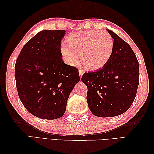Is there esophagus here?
<instances>
[{
    "mask_svg": "<svg viewBox=\"0 0 154 154\" xmlns=\"http://www.w3.org/2000/svg\"><path fill=\"white\" fill-rule=\"evenodd\" d=\"M79 76H80V77H82V75L84 74L85 71L83 69H79Z\"/></svg>",
    "mask_w": 154,
    "mask_h": 154,
    "instance_id": "34e87169",
    "label": "esophagus"
}]
</instances>
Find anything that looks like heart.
<instances>
[{
  "mask_svg": "<svg viewBox=\"0 0 154 154\" xmlns=\"http://www.w3.org/2000/svg\"><path fill=\"white\" fill-rule=\"evenodd\" d=\"M114 48V40L108 32L89 30L69 35L61 45V52L69 65H76L81 55L85 67L97 70L109 61Z\"/></svg>",
  "mask_w": 154,
  "mask_h": 154,
  "instance_id": "1",
  "label": "heart"
}]
</instances>
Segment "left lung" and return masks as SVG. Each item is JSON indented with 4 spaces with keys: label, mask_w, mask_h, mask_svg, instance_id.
Segmentation results:
<instances>
[{
    "label": "left lung",
    "mask_w": 154,
    "mask_h": 154,
    "mask_svg": "<svg viewBox=\"0 0 154 154\" xmlns=\"http://www.w3.org/2000/svg\"><path fill=\"white\" fill-rule=\"evenodd\" d=\"M109 61L100 69L85 73L81 81L87 87V100L94 116L112 117L128 110L135 99L139 85V63L130 45L114 32Z\"/></svg>",
    "instance_id": "left-lung-1"
}]
</instances>
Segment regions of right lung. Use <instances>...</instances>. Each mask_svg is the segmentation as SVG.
I'll return each instance as SVG.
<instances>
[{
  "label": "right lung",
  "mask_w": 154,
  "mask_h": 154,
  "mask_svg": "<svg viewBox=\"0 0 154 154\" xmlns=\"http://www.w3.org/2000/svg\"><path fill=\"white\" fill-rule=\"evenodd\" d=\"M65 30H42L31 38L15 64L20 99L29 112L42 119L63 115L79 70L62 60L61 42Z\"/></svg>",
  "instance_id": "right-lung-1"
}]
</instances>
